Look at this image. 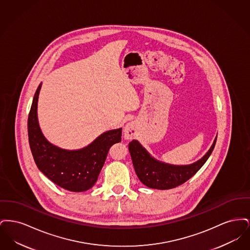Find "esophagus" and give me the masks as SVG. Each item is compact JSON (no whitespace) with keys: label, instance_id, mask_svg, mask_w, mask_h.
<instances>
[{"label":"esophagus","instance_id":"1","mask_svg":"<svg viewBox=\"0 0 250 250\" xmlns=\"http://www.w3.org/2000/svg\"><path fill=\"white\" fill-rule=\"evenodd\" d=\"M137 134V125L134 122H129L124 127V136L126 140H132Z\"/></svg>","mask_w":250,"mask_h":250}]
</instances>
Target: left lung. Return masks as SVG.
<instances>
[{
  "label": "left lung",
  "instance_id": "8db88e82",
  "mask_svg": "<svg viewBox=\"0 0 250 250\" xmlns=\"http://www.w3.org/2000/svg\"><path fill=\"white\" fill-rule=\"evenodd\" d=\"M217 135L208 152L189 165H171L155 159L137 140L128 144L136 174L146 187L154 189H170L190 179L207 161L214 150Z\"/></svg>",
  "mask_w": 250,
  "mask_h": 250
}]
</instances>
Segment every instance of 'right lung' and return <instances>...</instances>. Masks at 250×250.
I'll return each mask as SVG.
<instances>
[{
    "label": "right lung",
    "mask_w": 250,
    "mask_h": 250,
    "mask_svg": "<svg viewBox=\"0 0 250 250\" xmlns=\"http://www.w3.org/2000/svg\"><path fill=\"white\" fill-rule=\"evenodd\" d=\"M42 83L34 96L28 118V136L37 167L54 184L83 192L94 187L111 145L122 140V127L107 130L82 149L65 150L49 143L39 126L37 103Z\"/></svg>",
    "instance_id": "1"
}]
</instances>
